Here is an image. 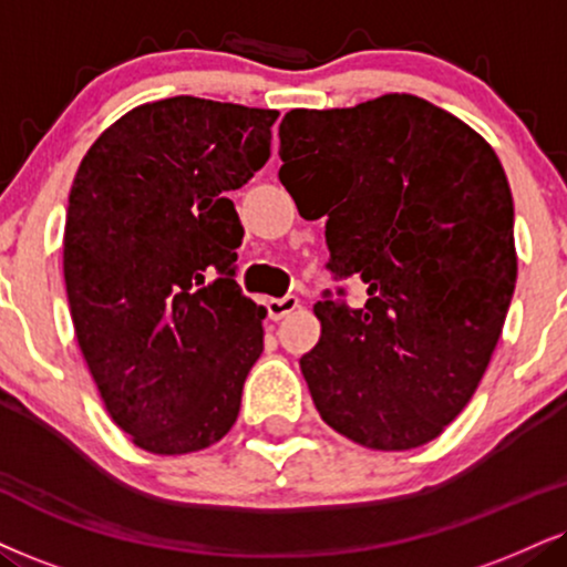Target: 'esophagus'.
Masks as SVG:
<instances>
[{"label":"esophagus","mask_w":567,"mask_h":567,"mask_svg":"<svg viewBox=\"0 0 567 567\" xmlns=\"http://www.w3.org/2000/svg\"><path fill=\"white\" fill-rule=\"evenodd\" d=\"M301 306V301H298L296 296H285V298H269L266 301V311H269V319H275V322H279V319H285L288 313H292Z\"/></svg>","instance_id":"1"}]
</instances>
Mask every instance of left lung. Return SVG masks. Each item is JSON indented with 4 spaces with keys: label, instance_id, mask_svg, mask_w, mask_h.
Instances as JSON below:
<instances>
[{
    "label": "left lung",
    "instance_id": "obj_1",
    "mask_svg": "<svg viewBox=\"0 0 567 567\" xmlns=\"http://www.w3.org/2000/svg\"><path fill=\"white\" fill-rule=\"evenodd\" d=\"M279 182L327 216V269L361 277L359 309L324 292L301 372L332 431L380 452L439 439L473 399L517 279L515 208L496 153L414 94L290 111Z\"/></svg>",
    "mask_w": 567,
    "mask_h": 567
}]
</instances>
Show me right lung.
<instances>
[{"instance_id": "add662e5", "label": "right lung", "mask_w": 567, "mask_h": 567, "mask_svg": "<svg viewBox=\"0 0 567 567\" xmlns=\"http://www.w3.org/2000/svg\"><path fill=\"white\" fill-rule=\"evenodd\" d=\"M277 115L147 102L97 136L73 179L63 271L79 349L145 452H200L240 412L266 309L235 282L243 224L227 195L269 161Z\"/></svg>"}]
</instances>
